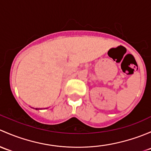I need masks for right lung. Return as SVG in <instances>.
Listing matches in <instances>:
<instances>
[{"instance_id": "obj_1", "label": "right lung", "mask_w": 151, "mask_h": 151, "mask_svg": "<svg viewBox=\"0 0 151 151\" xmlns=\"http://www.w3.org/2000/svg\"><path fill=\"white\" fill-rule=\"evenodd\" d=\"M35 110H39V108H35Z\"/></svg>"}]
</instances>
